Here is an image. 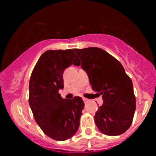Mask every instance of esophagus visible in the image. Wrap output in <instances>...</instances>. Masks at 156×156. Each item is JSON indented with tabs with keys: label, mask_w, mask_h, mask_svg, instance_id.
<instances>
[{
	"label": "esophagus",
	"mask_w": 156,
	"mask_h": 156,
	"mask_svg": "<svg viewBox=\"0 0 156 156\" xmlns=\"http://www.w3.org/2000/svg\"><path fill=\"white\" fill-rule=\"evenodd\" d=\"M83 101H84V103H87V102L89 101V100L87 98H84V97H83Z\"/></svg>",
	"instance_id": "34e87169"
}]
</instances>
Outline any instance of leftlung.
<instances>
[{"mask_svg":"<svg viewBox=\"0 0 156 156\" xmlns=\"http://www.w3.org/2000/svg\"><path fill=\"white\" fill-rule=\"evenodd\" d=\"M81 59L93 90L103 96L94 121L100 132L108 136L125 133L136 110L133 83L119 61L98 48L74 49Z\"/></svg>","mask_w":156,"mask_h":156,"instance_id":"1","label":"left lung"}]
</instances>
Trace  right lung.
Segmentation results:
<instances>
[{
	"label": "right lung",
	"instance_id": "1",
	"mask_svg": "<svg viewBox=\"0 0 156 156\" xmlns=\"http://www.w3.org/2000/svg\"><path fill=\"white\" fill-rule=\"evenodd\" d=\"M74 50H49L40 56L29 81V105L36 122L49 137L63 141L78 130L84 103L80 97L62 99L63 72L79 60Z\"/></svg>",
	"mask_w": 156,
	"mask_h": 156
}]
</instances>
